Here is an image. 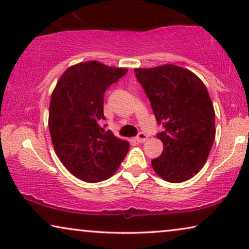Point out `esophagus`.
<instances>
[{
	"mask_svg": "<svg viewBox=\"0 0 249 249\" xmlns=\"http://www.w3.org/2000/svg\"><path fill=\"white\" fill-rule=\"evenodd\" d=\"M136 141H137L138 142H144L146 139H147V135L144 134V132H139V134L137 135V137L135 138Z\"/></svg>",
	"mask_w": 249,
	"mask_h": 249,
	"instance_id": "obj_1",
	"label": "esophagus"
}]
</instances>
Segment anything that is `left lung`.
<instances>
[{
	"mask_svg": "<svg viewBox=\"0 0 249 249\" xmlns=\"http://www.w3.org/2000/svg\"><path fill=\"white\" fill-rule=\"evenodd\" d=\"M135 73L164 128L156 135L163 152L152 160L153 169L165 181H186L205 164L215 138L209 91L195 73L173 64L135 69Z\"/></svg>",
	"mask_w": 249,
	"mask_h": 249,
	"instance_id": "obj_1",
	"label": "left lung"
}]
</instances>
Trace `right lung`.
Segmentation results:
<instances>
[{"label": "right lung", "instance_id": "obj_1", "mask_svg": "<svg viewBox=\"0 0 249 249\" xmlns=\"http://www.w3.org/2000/svg\"><path fill=\"white\" fill-rule=\"evenodd\" d=\"M127 71L88 61L68 68L54 88L49 111L51 139L57 158L78 179L107 180L127 155L129 142L100 125L105 120V90Z\"/></svg>", "mask_w": 249, "mask_h": 249}]
</instances>
